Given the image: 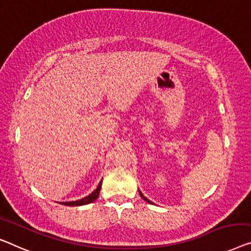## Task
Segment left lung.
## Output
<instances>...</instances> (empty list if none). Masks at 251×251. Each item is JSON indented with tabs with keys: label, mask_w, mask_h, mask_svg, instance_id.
<instances>
[{
	"label": "left lung",
	"mask_w": 251,
	"mask_h": 251,
	"mask_svg": "<svg viewBox=\"0 0 251 251\" xmlns=\"http://www.w3.org/2000/svg\"><path fill=\"white\" fill-rule=\"evenodd\" d=\"M139 195H140V197H141V198H143V199H144V201H147V202H150V204H151V201H148V199H147V198H146V197H145V196H144V195H143V194H141V191H139Z\"/></svg>",
	"instance_id": "8db88e82"
}]
</instances>
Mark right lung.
I'll return each instance as SVG.
<instances>
[{
  "label": "right lung",
  "instance_id": "1",
  "mask_svg": "<svg viewBox=\"0 0 251 251\" xmlns=\"http://www.w3.org/2000/svg\"><path fill=\"white\" fill-rule=\"evenodd\" d=\"M100 187H101V181L99 184V187H97L95 190H94L92 194L87 196V197L82 198V199H79V201H65V202H61V205H65V206H82V205H87V204H90V202L95 201L97 198H99L100 196Z\"/></svg>",
  "mask_w": 251,
  "mask_h": 251
}]
</instances>
